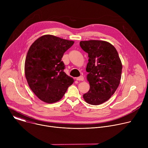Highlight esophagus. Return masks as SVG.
I'll return each instance as SVG.
<instances>
[{
  "label": "esophagus",
  "instance_id": "1",
  "mask_svg": "<svg viewBox=\"0 0 148 148\" xmlns=\"http://www.w3.org/2000/svg\"><path fill=\"white\" fill-rule=\"evenodd\" d=\"M77 79L78 81H84V77H83V76L81 75V76L77 77Z\"/></svg>",
  "mask_w": 148,
  "mask_h": 148
}]
</instances>
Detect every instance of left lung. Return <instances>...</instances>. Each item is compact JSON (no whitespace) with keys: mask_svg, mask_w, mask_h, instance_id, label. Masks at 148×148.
I'll return each instance as SVG.
<instances>
[{"mask_svg":"<svg viewBox=\"0 0 148 148\" xmlns=\"http://www.w3.org/2000/svg\"><path fill=\"white\" fill-rule=\"evenodd\" d=\"M79 45L89 57L86 71L90 88L83 98L89 104L100 105L111 98L119 85L121 59L115 47L106 41H81Z\"/></svg>","mask_w":148,"mask_h":148,"instance_id":"1","label":"left lung"}]
</instances>
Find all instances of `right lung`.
<instances>
[{
  "label": "right lung",
  "mask_w": 148,
  "mask_h": 148,
  "mask_svg": "<svg viewBox=\"0 0 148 148\" xmlns=\"http://www.w3.org/2000/svg\"><path fill=\"white\" fill-rule=\"evenodd\" d=\"M74 43L46 34L30 47L25 60V76L30 89L42 101L51 103L60 101L74 82V79L64 71L65 66L61 61Z\"/></svg>",
  "instance_id": "1"
}]
</instances>
